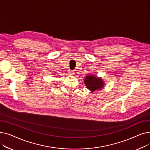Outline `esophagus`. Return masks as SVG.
Wrapping results in <instances>:
<instances>
[{"mask_svg": "<svg viewBox=\"0 0 150 150\" xmlns=\"http://www.w3.org/2000/svg\"><path fill=\"white\" fill-rule=\"evenodd\" d=\"M69 74L70 75H74V71H72V70H69Z\"/></svg>", "mask_w": 150, "mask_h": 150, "instance_id": "1", "label": "esophagus"}]
</instances>
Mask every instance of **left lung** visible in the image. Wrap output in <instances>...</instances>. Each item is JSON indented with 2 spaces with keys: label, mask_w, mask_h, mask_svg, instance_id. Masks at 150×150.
Masks as SVG:
<instances>
[{
  "label": "left lung",
  "mask_w": 150,
  "mask_h": 150,
  "mask_svg": "<svg viewBox=\"0 0 150 150\" xmlns=\"http://www.w3.org/2000/svg\"><path fill=\"white\" fill-rule=\"evenodd\" d=\"M84 84L89 90L92 92L96 91H99L103 88L105 82L101 78H98L96 76L89 75L84 78Z\"/></svg>",
  "instance_id": "8db88e82"
}]
</instances>
